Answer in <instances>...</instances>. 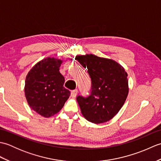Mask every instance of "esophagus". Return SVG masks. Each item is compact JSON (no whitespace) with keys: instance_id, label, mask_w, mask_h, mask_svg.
I'll return each mask as SVG.
<instances>
[{"instance_id":"obj_1","label":"esophagus","mask_w":161,"mask_h":161,"mask_svg":"<svg viewBox=\"0 0 161 161\" xmlns=\"http://www.w3.org/2000/svg\"><path fill=\"white\" fill-rule=\"evenodd\" d=\"M77 93H78V90H77V89H75V90H73V91H71V93H70L71 96L73 97H75L76 96V95H77Z\"/></svg>"}]
</instances>
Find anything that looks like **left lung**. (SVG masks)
Masks as SVG:
<instances>
[{"instance_id": "1", "label": "left lung", "mask_w": 161, "mask_h": 161, "mask_svg": "<svg viewBox=\"0 0 161 161\" xmlns=\"http://www.w3.org/2000/svg\"><path fill=\"white\" fill-rule=\"evenodd\" d=\"M75 59L88 70L91 80L89 95L77 96L81 114L95 124L110 120L120 110L128 95L127 73L112 59L93 54L78 55Z\"/></svg>"}]
</instances>
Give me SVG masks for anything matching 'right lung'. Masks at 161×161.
Here are the masks:
<instances>
[{"mask_svg":"<svg viewBox=\"0 0 161 161\" xmlns=\"http://www.w3.org/2000/svg\"><path fill=\"white\" fill-rule=\"evenodd\" d=\"M62 61L46 58L29 71L25 94L30 107L37 114L49 118L59 112L70 95L64 87L65 79L59 72Z\"/></svg>","mask_w":161,"mask_h":161,"instance_id":"obj_1","label":"right lung"}]
</instances>
